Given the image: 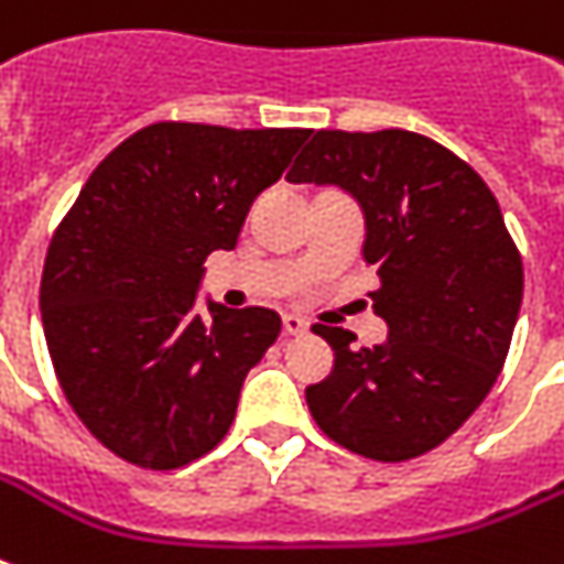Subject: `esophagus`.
Segmentation results:
<instances>
[{"mask_svg":"<svg viewBox=\"0 0 564 564\" xmlns=\"http://www.w3.org/2000/svg\"><path fill=\"white\" fill-rule=\"evenodd\" d=\"M307 327H310L307 318L295 316V313H286V316H283V330H286V334H290V336L307 334Z\"/></svg>","mask_w":564,"mask_h":564,"instance_id":"obj_1","label":"esophagus"}]
</instances>
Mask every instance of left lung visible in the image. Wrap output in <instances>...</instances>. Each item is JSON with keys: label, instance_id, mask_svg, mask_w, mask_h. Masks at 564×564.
Wrapping results in <instances>:
<instances>
[{"label": "left lung", "instance_id": "8db88e82", "mask_svg": "<svg viewBox=\"0 0 564 564\" xmlns=\"http://www.w3.org/2000/svg\"><path fill=\"white\" fill-rule=\"evenodd\" d=\"M286 181L336 184L366 213L362 260L389 339L357 348L313 325L334 371L307 386L325 436L377 463H403L463 427L498 380L512 343L524 265L498 198L451 149L401 128L318 131Z\"/></svg>", "mask_w": 564, "mask_h": 564}]
</instances>
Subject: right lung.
<instances>
[{
	"label": "right lung",
	"mask_w": 564,
	"mask_h": 564,
	"mask_svg": "<svg viewBox=\"0 0 564 564\" xmlns=\"http://www.w3.org/2000/svg\"><path fill=\"white\" fill-rule=\"evenodd\" d=\"M307 128L154 122L93 170L48 242L40 313L57 383L84 427L140 468L210 454L242 380L281 334L265 307L207 304L204 260L237 246L248 207Z\"/></svg>",
	"instance_id": "obj_1"
}]
</instances>
